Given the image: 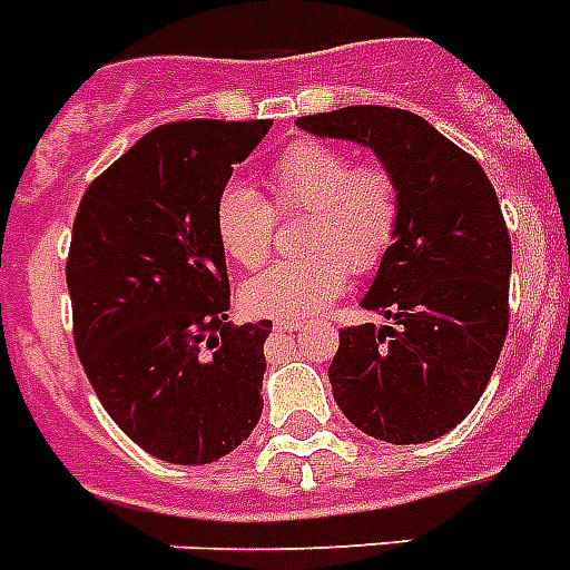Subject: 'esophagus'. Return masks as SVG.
<instances>
[{"mask_svg": "<svg viewBox=\"0 0 570 570\" xmlns=\"http://www.w3.org/2000/svg\"><path fill=\"white\" fill-rule=\"evenodd\" d=\"M276 332H297L299 326H303V317H294V314H288V317H276Z\"/></svg>", "mask_w": 570, "mask_h": 570, "instance_id": "34e87169", "label": "esophagus"}]
</instances>
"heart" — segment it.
I'll use <instances>...</instances> for the list:
<instances>
[{"label": "heart", "instance_id": "1", "mask_svg": "<svg viewBox=\"0 0 570 570\" xmlns=\"http://www.w3.org/2000/svg\"><path fill=\"white\" fill-rule=\"evenodd\" d=\"M273 206L312 208L303 244L308 253L279 258L244 282L240 299L256 314H314L344 294L350 271H373L400 226V188L380 164L356 167L347 149L299 140L273 158ZM247 181H229L214 203V232L240 267L271 256L276 212Z\"/></svg>", "mask_w": 570, "mask_h": 570}]
</instances>
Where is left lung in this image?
<instances>
[{
  "mask_svg": "<svg viewBox=\"0 0 570 570\" xmlns=\"http://www.w3.org/2000/svg\"><path fill=\"white\" fill-rule=\"evenodd\" d=\"M297 126L371 149L400 188L397 238L362 297L391 326L338 332L332 397L373 439H441L476 406L507 341L512 240L498 194L476 158L403 108L350 105Z\"/></svg>",
  "mask_w": 570,
  "mask_h": 570,
  "instance_id": "8db88e82",
  "label": "left lung"
}]
</instances>
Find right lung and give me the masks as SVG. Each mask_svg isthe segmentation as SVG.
Instances as JSON below:
<instances>
[{
  "instance_id": "1",
  "label": "right lung",
  "mask_w": 570,
  "mask_h": 570,
  "mask_svg": "<svg viewBox=\"0 0 570 570\" xmlns=\"http://www.w3.org/2000/svg\"><path fill=\"white\" fill-rule=\"evenodd\" d=\"M271 126H158L76 212L67 288L81 367L111 421L161 462H217L262 417L273 323H229L214 203Z\"/></svg>"
}]
</instances>
